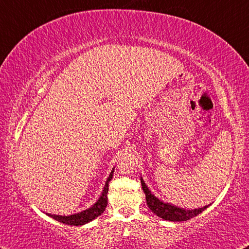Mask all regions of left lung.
I'll use <instances>...</instances> for the list:
<instances>
[{
	"mask_svg": "<svg viewBox=\"0 0 249 249\" xmlns=\"http://www.w3.org/2000/svg\"><path fill=\"white\" fill-rule=\"evenodd\" d=\"M141 184H142V189L144 194H145L147 207L152 210V213H154L158 217H160L164 220L187 221L191 219V218L198 216L199 213H201L203 210L210 206L208 205L202 208H198V209H184V208L171 205L169 202H164L163 200L159 199L158 196H155L152 194L150 189H148L145 182H144L142 177H141Z\"/></svg>",
	"mask_w": 249,
	"mask_h": 249,
	"instance_id": "8db88e82",
	"label": "left lung"
}]
</instances>
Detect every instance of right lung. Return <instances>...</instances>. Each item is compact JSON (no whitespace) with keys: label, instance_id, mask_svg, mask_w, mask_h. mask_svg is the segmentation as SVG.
<instances>
[{"label":"right lung","instance_id":"add662e5","mask_svg":"<svg viewBox=\"0 0 249 249\" xmlns=\"http://www.w3.org/2000/svg\"><path fill=\"white\" fill-rule=\"evenodd\" d=\"M114 169L110 171L108 178H107L105 185H104V189L102 191V195L99 196L97 201H96L91 207H89L88 209L80 211V213L69 214V216H61V214H51V213H46L47 216L53 218L54 220L59 222H62L65 225H70V226H83L85 224H88L91 220H94L98 216L104 213L105 208L107 207V194H108V183L109 181L113 179L114 176Z\"/></svg>","mask_w":249,"mask_h":249}]
</instances>
